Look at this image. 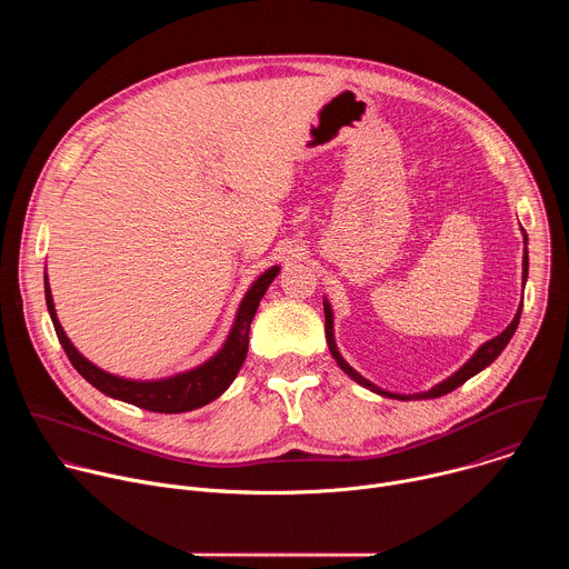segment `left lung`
I'll list each match as a JSON object with an SVG mask.
<instances>
[{"mask_svg": "<svg viewBox=\"0 0 569 569\" xmlns=\"http://www.w3.org/2000/svg\"><path fill=\"white\" fill-rule=\"evenodd\" d=\"M522 233H525V229H522ZM527 274H529V257H527V233H525V257H522V288H525V283H527ZM520 312H522V301H520V308H518V312H516V317L511 319V323L509 327L498 336V338H493V340H489V342H483L452 376H448L446 380H441V382H437L432 389H428V391H419V393H415V396H405V393H393V391H385V389H380L378 385H373L371 380H367L365 376H360L345 358H342V353L338 351V345H336V329H333V308H331V303H329V299L323 297V317H327V342H329V351H331V356L336 358V362L340 365V369L351 378V380H356L358 385H362V387H367L369 391H373V393H380V396H387V398H396V400H412V398H417V400H426V398H439V396H443V393H448V391H452V389H457L459 385H463L468 378H472V376H477L481 369H486L489 367L502 351H505V347L509 345V340L513 338V333H516V329H518V321H520Z\"/></svg>", "mask_w": 569, "mask_h": 569, "instance_id": "8db88e82", "label": "left lung"}]
</instances>
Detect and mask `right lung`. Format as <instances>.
Segmentation results:
<instances>
[{
	"instance_id": "add662e5",
	"label": "right lung",
	"mask_w": 569,
	"mask_h": 569,
	"mask_svg": "<svg viewBox=\"0 0 569 569\" xmlns=\"http://www.w3.org/2000/svg\"><path fill=\"white\" fill-rule=\"evenodd\" d=\"M279 266H272L263 274L257 277V281L248 288L246 297H242L233 323L229 329L227 340L222 347L202 365L167 376V378H152V380H134V378H123L117 373H110L94 362H90L83 353H80L71 340L67 338L64 329L60 327L49 279L44 274V297H47V308L53 321L56 336L73 365V369L83 376L92 387L103 391L110 398L137 405L141 410L148 412H159V415H180V412H191L202 408V405L216 400L220 393L227 391V387L233 382L238 376L242 362H246L248 356V342H250V323L257 315V308L279 274Z\"/></svg>"
}]
</instances>
